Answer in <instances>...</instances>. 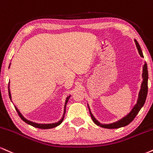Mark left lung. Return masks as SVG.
Masks as SVG:
<instances>
[{"label": "left lung", "mask_w": 153, "mask_h": 153, "mask_svg": "<svg viewBox=\"0 0 153 153\" xmlns=\"http://www.w3.org/2000/svg\"><path fill=\"white\" fill-rule=\"evenodd\" d=\"M134 42H135L136 46H137V48L138 50V52H139L140 55L141 57H143V58L144 56H143V52H142L140 46L139 44H138V42L135 40V39H134ZM142 76H143V81L142 82V84H141L140 90L139 94H138L137 103L134 105L133 108L132 109V110L130 111V112L129 113V114H127L126 116H125L123 118H122L121 120H118V121L115 122V123H110V124H102L95 119L94 117L93 116L92 114H91L89 105H87L88 107H89V112H90L91 117V119H92L93 122H94L97 125H98V126L103 127V128H107V129H117V128H120V127H123L128 125L129 124H130L131 122L134 119V117L137 116L138 112H140V110L142 107H143V105H144L145 100H146V98H147V94H148V66H147L146 62L145 63L144 66H143V75H142Z\"/></svg>", "instance_id": "8db88e82"}]
</instances>
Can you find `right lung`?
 <instances>
[{
	"label": "right lung",
	"mask_w": 153,
	"mask_h": 153,
	"mask_svg": "<svg viewBox=\"0 0 153 153\" xmlns=\"http://www.w3.org/2000/svg\"><path fill=\"white\" fill-rule=\"evenodd\" d=\"M10 65H9V67H10ZM8 95H9V97H10V100H11V94H10V88H9V84H8ZM70 97H71V95H69V96H68L67 97L66 99V102H65V105H64V114H63V117L62 118L59 120V122H57V123H51V124H39V123H33V122H31L30 121V120H26V118L24 117L22 115V114H21V112H19V110L18 109L17 107L15 106V109L16 110V112H18V114H19V115L20 117L21 118V120H23V121H24L25 123L28 124V125H31V126H33L34 127H36V128H39V129H51V128H53V127H57L59 126V125H60L61 123H62L63 120H64V116H65V114H66V104H67L68 101H69Z\"/></svg>",
	"instance_id": "obj_1"
}]
</instances>
